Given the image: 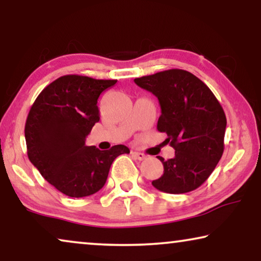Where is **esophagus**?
I'll list each match as a JSON object with an SVG mask.
<instances>
[{
	"instance_id": "esophagus-1",
	"label": "esophagus",
	"mask_w": 261,
	"mask_h": 261,
	"mask_svg": "<svg viewBox=\"0 0 261 261\" xmlns=\"http://www.w3.org/2000/svg\"><path fill=\"white\" fill-rule=\"evenodd\" d=\"M132 155L134 156L135 159L138 160H145L147 156H146V154H144V153L141 152H138V151H132Z\"/></svg>"
}]
</instances>
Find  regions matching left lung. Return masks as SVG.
Masks as SVG:
<instances>
[{"label":"left lung","mask_w":261,"mask_h":261,"mask_svg":"<svg viewBox=\"0 0 261 261\" xmlns=\"http://www.w3.org/2000/svg\"><path fill=\"white\" fill-rule=\"evenodd\" d=\"M135 84L159 99L156 129L167 134L174 148L164 160V173L152 185L167 194H185L201 187L220 162L227 119L213 91L185 70L171 69L135 78Z\"/></svg>","instance_id":"left-lung-1"}]
</instances>
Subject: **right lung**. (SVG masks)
Instances as JSON below:
<instances>
[{
	"instance_id": "1",
	"label": "right lung",
	"mask_w": 261,
	"mask_h": 261,
	"mask_svg": "<svg viewBox=\"0 0 261 261\" xmlns=\"http://www.w3.org/2000/svg\"><path fill=\"white\" fill-rule=\"evenodd\" d=\"M116 80L66 74L53 81L35 99L24 124L27 154L41 176L70 197L101 190L124 145L99 151L85 138L99 121L97 99Z\"/></svg>"
}]
</instances>
